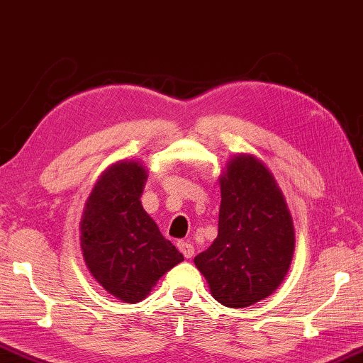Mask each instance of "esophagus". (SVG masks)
<instances>
[{
	"mask_svg": "<svg viewBox=\"0 0 363 363\" xmlns=\"http://www.w3.org/2000/svg\"><path fill=\"white\" fill-rule=\"evenodd\" d=\"M177 249H179L181 254L186 258L194 257L195 249H194V245L191 242H186V240H179V242H177Z\"/></svg>",
	"mask_w": 363,
	"mask_h": 363,
	"instance_id": "esophagus-1",
	"label": "esophagus"
}]
</instances>
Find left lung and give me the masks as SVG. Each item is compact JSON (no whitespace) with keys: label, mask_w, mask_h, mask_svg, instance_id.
<instances>
[{"label":"left lung","mask_w":363,"mask_h":363,"mask_svg":"<svg viewBox=\"0 0 363 363\" xmlns=\"http://www.w3.org/2000/svg\"><path fill=\"white\" fill-rule=\"evenodd\" d=\"M220 186L218 238L194 263L218 302L244 308L283 283L294 255V223L278 182L252 155L229 160Z\"/></svg>","instance_id":"left-lung-1"}]
</instances>
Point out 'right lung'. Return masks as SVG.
<instances>
[{"label": "right lung", "instance_id": "right-lung-1", "mask_svg": "<svg viewBox=\"0 0 363 363\" xmlns=\"http://www.w3.org/2000/svg\"><path fill=\"white\" fill-rule=\"evenodd\" d=\"M147 169L118 161L96 181L80 220V247L91 276L125 303L140 302L166 272L184 260L163 238L140 197Z\"/></svg>", "mask_w": 363, "mask_h": 363}]
</instances>
